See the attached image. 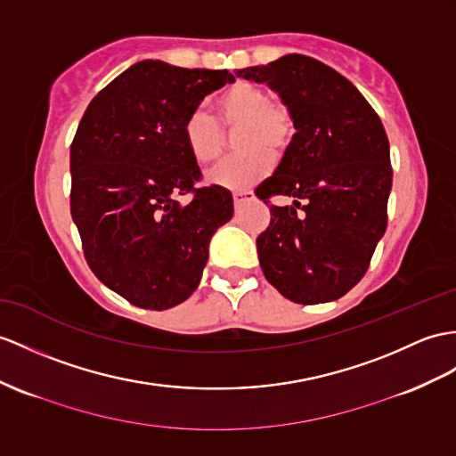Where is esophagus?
<instances>
[{
	"label": "esophagus",
	"instance_id": "esophagus-1",
	"mask_svg": "<svg viewBox=\"0 0 456 456\" xmlns=\"http://www.w3.org/2000/svg\"><path fill=\"white\" fill-rule=\"evenodd\" d=\"M253 197H255L253 191H236L234 193V205H236V208H240V207L246 205L248 201H251Z\"/></svg>",
	"mask_w": 456,
	"mask_h": 456
}]
</instances>
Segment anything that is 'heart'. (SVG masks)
<instances>
[{"instance_id":"obj_1","label":"heart","mask_w":456,"mask_h":456,"mask_svg":"<svg viewBox=\"0 0 456 456\" xmlns=\"http://www.w3.org/2000/svg\"><path fill=\"white\" fill-rule=\"evenodd\" d=\"M216 114L224 127L241 126L236 147L241 154L216 164L207 172L210 185L230 191H246L271 174L274 158L290 147L296 126L282 102L271 100L263 86L238 81L216 98ZM183 141L199 164L216 160L224 149V133L207 110L195 108L183 121Z\"/></svg>"}]
</instances>
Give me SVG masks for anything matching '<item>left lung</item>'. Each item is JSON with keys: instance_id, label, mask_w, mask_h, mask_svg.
<instances>
[{"instance_id": "8db88e82", "label": "left lung", "mask_w": 456, "mask_h": 456, "mask_svg": "<svg viewBox=\"0 0 456 456\" xmlns=\"http://www.w3.org/2000/svg\"><path fill=\"white\" fill-rule=\"evenodd\" d=\"M290 110L296 133L274 174L255 190L271 205L257 238L265 279L284 297L312 305L338 299L365 274L387 228L391 152L379 116L329 65L299 53L240 69Z\"/></svg>"}]
</instances>
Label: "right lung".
I'll return each mask as SVG.
<instances>
[{
  "mask_svg": "<svg viewBox=\"0 0 456 456\" xmlns=\"http://www.w3.org/2000/svg\"><path fill=\"white\" fill-rule=\"evenodd\" d=\"M226 69L131 65L88 104L71 144V216L88 266L142 309L185 302L201 282L215 232L234 215L224 187H201L183 121L226 83ZM193 192L183 206L176 197Z\"/></svg>",
  "mask_w": 456,
  "mask_h": 456,
  "instance_id": "add662e5",
  "label": "right lung"
}]
</instances>
